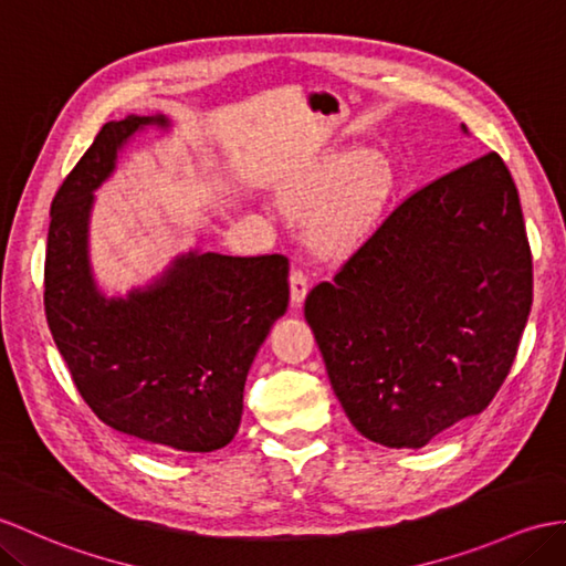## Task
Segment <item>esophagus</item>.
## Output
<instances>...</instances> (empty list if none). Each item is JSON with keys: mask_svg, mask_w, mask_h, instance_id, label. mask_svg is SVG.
<instances>
[{"mask_svg": "<svg viewBox=\"0 0 566 566\" xmlns=\"http://www.w3.org/2000/svg\"><path fill=\"white\" fill-rule=\"evenodd\" d=\"M289 289H292V306H301L308 294V277L304 270H294L289 277Z\"/></svg>", "mask_w": 566, "mask_h": 566, "instance_id": "esophagus-1", "label": "esophagus"}]
</instances>
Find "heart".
I'll use <instances>...</instances> for the list:
<instances>
[{"label":"heart","instance_id":"heart-1","mask_svg":"<svg viewBox=\"0 0 566 566\" xmlns=\"http://www.w3.org/2000/svg\"><path fill=\"white\" fill-rule=\"evenodd\" d=\"M396 188L380 154L354 147L325 154L286 182L280 205L289 217L315 219L308 241L325 255H343L369 239Z\"/></svg>","mask_w":566,"mask_h":566}]
</instances>
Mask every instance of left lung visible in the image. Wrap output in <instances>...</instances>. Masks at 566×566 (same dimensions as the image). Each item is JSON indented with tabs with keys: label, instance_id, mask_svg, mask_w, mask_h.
Instances as JSON below:
<instances>
[{
	"label": "left lung",
	"instance_id": "8db88e82",
	"mask_svg": "<svg viewBox=\"0 0 566 566\" xmlns=\"http://www.w3.org/2000/svg\"><path fill=\"white\" fill-rule=\"evenodd\" d=\"M531 304L518 190L492 151L407 197L304 315L354 429L422 449L492 402Z\"/></svg>",
	"mask_w": 566,
	"mask_h": 566
}]
</instances>
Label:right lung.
<instances>
[{
  "label": "right lung",
  "mask_w": 566,
  "mask_h": 566,
  "mask_svg": "<svg viewBox=\"0 0 566 566\" xmlns=\"http://www.w3.org/2000/svg\"><path fill=\"white\" fill-rule=\"evenodd\" d=\"M170 133L164 113L101 127L50 207L45 315L74 384L101 422L182 453L223 449L239 431L258 349L289 306L284 255L190 248L149 282L111 294L91 262V212L129 144Z\"/></svg>",
  "instance_id": "1"
}]
</instances>
